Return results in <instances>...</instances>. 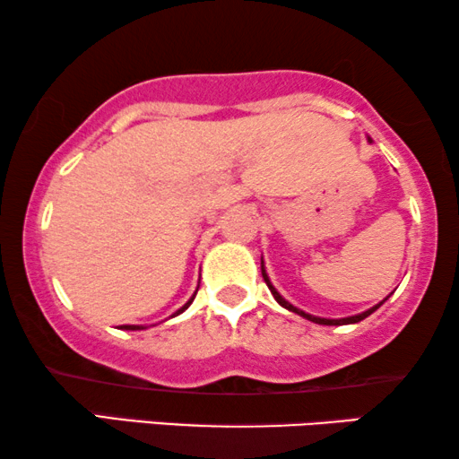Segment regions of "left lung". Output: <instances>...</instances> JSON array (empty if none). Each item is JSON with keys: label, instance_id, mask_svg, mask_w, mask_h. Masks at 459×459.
<instances>
[{"label": "left lung", "instance_id": "left-lung-1", "mask_svg": "<svg viewBox=\"0 0 459 459\" xmlns=\"http://www.w3.org/2000/svg\"><path fill=\"white\" fill-rule=\"evenodd\" d=\"M368 142L372 143V137H368ZM261 273H263V280H265V284L269 286V290H272V294H273V299L278 300V303L284 307V309H288V311H292V313H297V316H300V317H305V319H309V322H313V324H322V325H344V324H357V322H361V319H366L368 316H372V313L378 309L380 305H385L386 303V299L391 297V294H388V297L385 299V300H380L378 305H374L372 309H368V311H363V313H357V316H349V317H341V319H330V317H317V316H311V313H307V311H303V309H299V307H294L292 303H288V300L281 297V294L275 290V286L272 284V280H269V275H267V269H265V263H263V256H261Z\"/></svg>", "mask_w": 459, "mask_h": 459}]
</instances>
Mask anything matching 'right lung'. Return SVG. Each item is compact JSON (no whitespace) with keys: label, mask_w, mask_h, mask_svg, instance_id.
Segmentation results:
<instances>
[{"label":"right lung","mask_w":459,"mask_h":459,"mask_svg":"<svg viewBox=\"0 0 459 459\" xmlns=\"http://www.w3.org/2000/svg\"><path fill=\"white\" fill-rule=\"evenodd\" d=\"M194 297H196V294H194ZM194 297H192L190 300H187V303H186L184 307H181V309H178V311H175L171 317H175V316H179V313H184V311L187 309V307H190V305H192V300H194ZM146 328H148V325H121V330H146Z\"/></svg>","instance_id":"1"}]
</instances>
